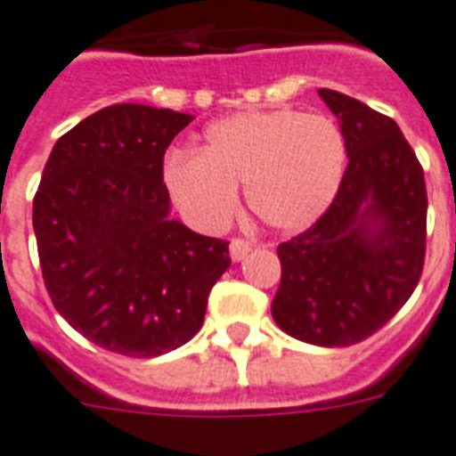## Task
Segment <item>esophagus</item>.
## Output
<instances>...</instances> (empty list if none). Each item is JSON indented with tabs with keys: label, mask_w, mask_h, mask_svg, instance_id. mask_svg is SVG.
<instances>
[{
	"label": "esophagus",
	"mask_w": 456,
	"mask_h": 456,
	"mask_svg": "<svg viewBox=\"0 0 456 456\" xmlns=\"http://www.w3.org/2000/svg\"><path fill=\"white\" fill-rule=\"evenodd\" d=\"M252 250V246L248 243V240L243 239H234L232 243H229V255H232V259L234 262H240V259L248 257V252Z\"/></svg>",
	"instance_id": "obj_1"
}]
</instances>
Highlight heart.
Here are the masks:
<instances>
[{"mask_svg": "<svg viewBox=\"0 0 456 456\" xmlns=\"http://www.w3.org/2000/svg\"><path fill=\"white\" fill-rule=\"evenodd\" d=\"M204 148H175L164 183L199 227H224L246 185L252 213L273 229L297 232L322 216L346 174V136L329 116L294 109L243 110L206 129Z\"/></svg>", "mask_w": 456, "mask_h": 456, "instance_id": "1", "label": "heart"}]
</instances>
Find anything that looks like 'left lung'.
Returning <instances> with one entry per match:
<instances>
[{
	"label": "left lung",
	"mask_w": 456,
	"mask_h": 456,
	"mask_svg": "<svg viewBox=\"0 0 456 456\" xmlns=\"http://www.w3.org/2000/svg\"><path fill=\"white\" fill-rule=\"evenodd\" d=\"M320 97L340 122L347 169L304 234L278 246L275 324L311 346H352L376 334L419 282L427 248V185L399 125L336 90Z\"/></svg>",
	"instance_id": "obj_1"
}]
</instances>
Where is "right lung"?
Returning a JSON list of instances; mask_svg holds the SVG:
<instances>
[{"mask_svg":"<svg viewBox=\"0 0 456 456\" xmlns=\"http://www.w3.org/2000/svg\"><path fill=\"white\" fill-rule=\"evenodd\" d=\"M192 116L145 104L92 113L60 136L34 197L53 305L78 334L127 357L185 346L204 324L229 243L171 220L164 152Z\"/></svg>","mask_w":456,"mask_h":456,"instance_id":"right-lung-1","label":"right lung"}]
</instances>
